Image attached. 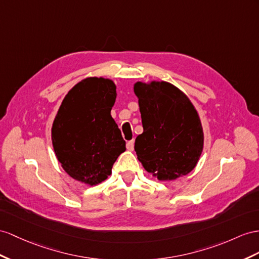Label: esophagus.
<instances>
[{
    "mask_svg": "<svg viewBox=\"0 0 259 259\" xmlns=\"http://www.w3.org/2000/svg\"><path fill=\"white\" fill-rule=\"evenodd\" d=\"M134 148H135V141L134 140H130L127 142V149L129 151H134Z\"/></svg>",
    "mask_w": 259,
    "mask_h": 259,
    "instance_id": "1",
    "label": "esophagus"
}]
</instances>
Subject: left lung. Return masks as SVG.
Returning <instances> with one entry per match:
<instances>
[{
  "label": "left lung",
  "mask_w": 259,
  "mask_h": 259,
  "mask_svg": "<svg viewBox=\"0 0 259 259\" xmlns=\"http://www.w3.org/2000/svg\"><path fill=\"white\" fill-rule=\"evenodd\" d=\"M143 132L135 151L158 181H174L193 170L203 150L200 118L190 99L168 82H137Z\"/></svg>",
  "instance_id": "left-lung-1"
}]
</instances>
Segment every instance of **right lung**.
Returning a JSON list of instances; mask_svg holds the SVG:
<instances>
[{"label":"right lung","instance_id":"1","mask_svg":"<svg viewBox=\"0 0 259 259\" xmlns=\"http://www.w3.org/2000/svg\"><path fill=\"white\" fill-rule=\"evenodd\" d=\"M116 85L109 78L86 77L65 95L52 123L58 161L73 180L94 186L111 174L125 142L110 111Z\"/></svg>","mask_w":259,"mask_h":259}]
</instances>
